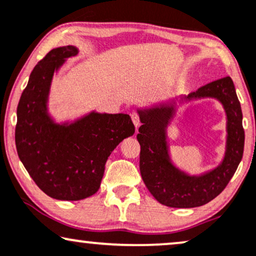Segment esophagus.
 <instances>
[{"instance_id": "esophagus-1", "label": "esophagus", "mask_w": 256, "mask_h": 256, "mask_svg": "<svg viewBox=\"0 0 256 256\" xmlns=\"http://www.w3.org/2000/svg\"><path fill=\"white\" fill-rule=\"evenodd\" d=\"M131 118H132V122H134V124L136 126V128H138L139 126H140V118H139V114H137V112H132Z\"/></svg>"}]
</instances>
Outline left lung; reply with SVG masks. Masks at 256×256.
I'll list each match as a JSON object with an SVG mask.
<instances>
[{
  "mask_svg": "<svg viewBox=\"0 0 256 256\" xmlns=\"http://www.w3.org/2000/svg\"><path fill=\"white\" fill-rule=\"evenodd\" d=\"M204 97L216 98L224 105L227 114V146L221 165L200 176L185 174L170 160L166 126L174 114L173 106L162 105L138 111L142 122L137 134L140 144V174L150 193L165 206L190 208L210 202L224 190L242 159V111L233 80L230 77L214 80L186 98Z\"/></svg>",
  "mask_w": 256,
  "mask_h": 256,
  "instance_id": "1",
  "label": "left lung"
}]
</instances>
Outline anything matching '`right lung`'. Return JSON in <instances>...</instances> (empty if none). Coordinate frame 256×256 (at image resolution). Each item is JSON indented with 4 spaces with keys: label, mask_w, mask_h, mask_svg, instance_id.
Here are the masks:
<instances>
[{
    "label": "right lung",
    "mask_w": 256,
    "mask_h": 256,
    "mask_svg": "<svg viewBox=\"0 0 256 256\" xmlns=\"http://www.w3.org/2000/svg\"><path fill=\"white\" fill-rule=\"evenodd\" d=\"M78 54L72 46L52 49L34 68L17 106L15 142L36 185L57 200L76 202L100 188L105 162L119 142L134 134L128 114L91 112L72 124H56L46 111L54 70Z\"/></svg>",
    "instance_id": "add662e5"
}]
</instances>
